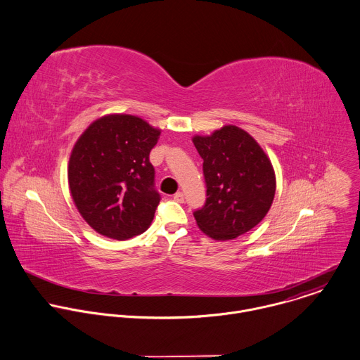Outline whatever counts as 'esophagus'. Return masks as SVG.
<instances>
[{"label": "esophagus", "instance_id": "esophagus-1", "mask_svg": "<svg viewBox=\"0 0 360 360\" xmlns=\"http://www.w3.org/2000/svg\"><path fill=\"white\" fill-rule=\"evenodd\" d=\"M174 199H175L176 202H179V203H182V202L185 200V198H184V193H182V192H176V193L174 195Z\"/></svg>", "mask_w": 360, "mask_h": 360}]
</instances>
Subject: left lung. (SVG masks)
<instances>
[{
    "mask_svg": "<svg viewBox=\"0 0 360 360\" xmlns=\"http://www.w3.org/2000/svg\"><path fill=\"white\" fill-rule=\"evenodd\" d=\"M203 158L206 203L193 213L198 227L216 241L234 240L269 212L276 176L269 157L245 130L227 124L192 139Z\"/></svg>",
    "mask_w": 360,
    "mask_h": 360,
    "instance_id": "1",
    "label": "left lung"
}]
</instances>
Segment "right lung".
I'll list each match as a JSON object with an SVG mask.
<instances>
[{
	"label": "right lung",
	"mask_w": 360,
	"mask_h": 360,
	"mask_svg": "<svg viewBox=\"0 0 360 360\" xmlns=\"http://www.w3.org/2000/svg\"><path fill=\"white\" fill-rule=\"evenodd\" d=\"M161 130L133 115L92 122L72 147L68 186L82 219L101 236L129 240L144 233L160 203L148 155Z\"/></svg>",
	"instance_id": "1"
}]
</instances>
